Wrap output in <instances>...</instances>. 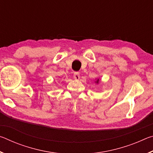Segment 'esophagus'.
I'll return each instance as SVG.
<instances>
[{"label":"esophagus","mask_w":153,"mask_h":153,"mask_svg":"<svg viewBox=\"0 0 153 153\" xmlns=\"http://www.w3.org/2000/svg\"><path fill=\"white\" fill-rule=\"evenodd\" d=\"M74 77L75 79H79V77H80L79 72H77V71L74 72Z\"/></svg>","instance_id":"esophagus-1"}]
</instances>
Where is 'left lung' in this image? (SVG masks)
<instances>
[{
    "mask_svg": "<svg viewBox=\"0 0 153 153\" xmlns=\"http://www.w3.org/2000/svg\"><path fill=\"white\" fill-rule=\"evenodd\" d=\"M98 82H99V79H97V81H96L95 82H97V84H98Z\"/></svg>",
    "mask_w": 153,
    "mask_h": 153,
    "instance_id": "8db88e82",
    "label": "left lung"
}]
</instances>
